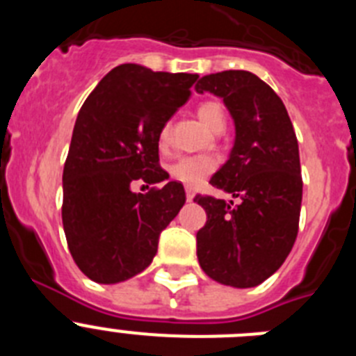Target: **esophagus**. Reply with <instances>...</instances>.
Wrapping results in <instances>:
<instances>
[{"label": "esophagus", "mask_w": 356, "mask_h": 356, "mask_svg": "<svg viewBox=\"0 0 356 356\" xmlns=\"http://www.w3.org/2000/svg\"><path fill=\"white\" fill-rule=\"evenodd\" d=\"M185 197H187V201H193L194 200V191L191 187H185Z\"/></svg>", "instance_id": "1"}]
</instances>
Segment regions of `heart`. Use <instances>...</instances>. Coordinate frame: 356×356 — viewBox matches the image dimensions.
Wrapping results in <instances>:
<instances>
[{"label": "heart", "mask_w": 356, "mask_h": 356, "mask_svg": "<svg viewBox=\"0 0 356 356\" xmlns=\"http://www.w3.org/2000/svg\"><path fill=\"white\" fill-rule=\"evenodd\" d=\"M197 118L201 119V122L209 128L210 131L217 130V128L225 127L226 115L225 110L219 103L207 102L203 105H200L197 108ZM168 134L169 128L163 127V130L160 131V144L168 143ZM216 169V160L210 159V156H184L171 168V175L175 180L181 181L185 185H197L200 181H203L210 172Z\"/></svg>", "instance_id": "obj_1"}]
</instances>
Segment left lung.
Returning <instances> with one entry per match:
<instances>
[{
    "instance_id": "left-lung-1",
    "label": "left lung",
    "mask_w": 356,
    "mask_h": 356,
    "mask_svg": "<svg viewBox=\"0 0 356 356\" xmlns=\"http://www.w3.org/2000/svg\"><path fill=\"white\" fill-rule=\"evenodd\" d=\"M194 89L221 97L234 119V147L210 184L241 200L194 197L207 212L197 260L217 284L257 287L278 271L298 235L303 181L294 128L278 94L250 71L207 74Z\"/></svg>"
}]
</instances>
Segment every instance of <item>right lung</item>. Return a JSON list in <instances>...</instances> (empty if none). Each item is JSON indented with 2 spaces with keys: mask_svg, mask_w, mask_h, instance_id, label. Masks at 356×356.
<instances>
[{
  "mask_svg": "<svg viewBox=\"0 0 356 356\" xmlns=\"http://www.w3.org/2000/svg\"><path fill=\"white\" fill-rule=\"evenodd\" d=\"M197 74L155 72L122 64L96 85L78 112L64 165L62 222L72 259L96 284L143 273L162 229L185 203L184 185L168 181L140 194L134 181L160 184V131L191 97Z\"/></svg>",
  "mask_w": 356,
  "mask_h": 356,
  "instance_id": "obj_1",
  "label": "right lung"
}]
</instances>
